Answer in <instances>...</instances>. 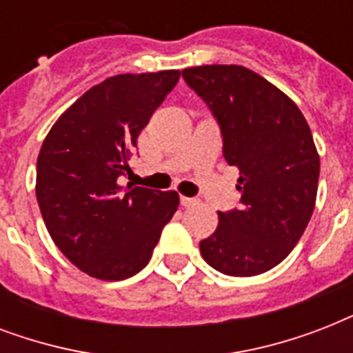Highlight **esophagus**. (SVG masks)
<instances>
[{"label": "esophagus", "mask_w": 353, "mask_h": 353, "mask_svg": "<svg viewBox=\"0 0 353 353\" xmlns=\"http://www.w3.org/2000/svg\"><path fill=\"white\" fill-rule=\"evenodd\" d=\"M198 203V199L194 198H185V196H181V205L183 207H192V205Z\"/></svg>", "instance_id": "esophagus-1"}]
</instances>
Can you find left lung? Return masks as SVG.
Returning a JSON list of instances; mask_svg holds the SVG:
<instances>
[{
    "instance_id": "left-lung-1",
    "label": "left lung",
    "mask_w": 353,
    "mask_h": 353,
    "mask_svg": "<svg viewBox=\"0 0 353 353\" xmlns=\"http://www.w3.org/2000/svg\"><path fill=\"white\" fill-rule=\"evenodd\" d=\"M183 79L212 110L223 157L240 170V209L218 212L201 256L231 276L265 273L290 254L315 209L321 159L312 130L284 91L243 65H196Z\"/></svg>"
}]
</instances>
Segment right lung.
Returning <instances> with one entry per match:
<instances>
[{"mask_svg":"<svg viewBox=\"0 0 353 353\" xmlns=\"http://www.w3.org/2000/svg\"><path fill=\"white\" fill-rule=\"evenodd\" d=\"M179 77L177 69L110 77L74 101L43 139L36 163L41 216L63 256L93 279L139 273L177 210L176 190L122 188L117 179Z\"/></svg>","mask_w":353,"mask_h":353,"instance_id":"1","label":"right lung"}]
</instances>
